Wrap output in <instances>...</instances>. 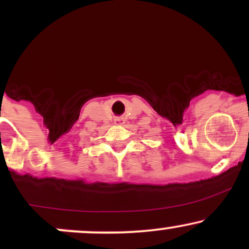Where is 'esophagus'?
<instances>
[{
	"instance_id": "obj_1",
	"label": "esophagus",
	"mask_w": 249,
	"mask_h": 249,
	"mask_svg": "<svg viewBox=\"0 0 249 249\" xmlns=\"http://www.w3.org/2000/svg\"><path fill=\"white\" fill-rule=\"evenodd\" d=\"M115 123L116 124H123V123H124V119H116Z\"/></svg>"
}]
</instances>
